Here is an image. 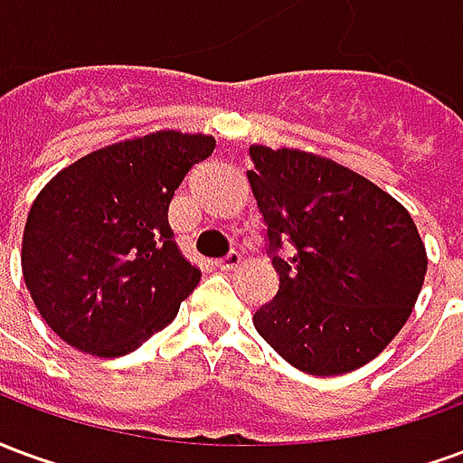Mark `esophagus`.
Returning <instances> with one entry per match:
<instances>
[{"mask_svg":"<svg viewBox=\"0 0 463 463\" xmlns=\"http://www.w3.org/2000/svg\"><path fill=\"white\" fill-rule=\"evenodd\" d=\"M241 262H242L241 252H235V250H232L231 255H225V258H221V260L215 262V268H221L222 272H231V270H235V268H238V265H241Z\"/></svg>","mask_w":463,"mask_h":463,"instance_id":"34e87169","label":"esophagus"}]
</instances>
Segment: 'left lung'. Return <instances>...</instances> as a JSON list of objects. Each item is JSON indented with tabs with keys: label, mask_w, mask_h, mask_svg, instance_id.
<instances>
[{
	"label": "left lung",
	"mask_w": 463,
	"mask_h": 463,
	"mask_svg": "<svg viewBox=\"0 0 463 463\" xmlns=\"http://www.w3.org/2000/svg\"><path fill=\"white\" fill-rule=\"evenodd\" d=\"M252 195L268 225L280 290L252 325L315 377L364 367L397 337L427 275L409 211L364 175L298 148L250 146ZM292 241L290 261L277 255Z\"/></svg>",
	"instance_id": "8db88e82"
}]
</instances>
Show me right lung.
Listing matches in <instances>:
<instances>
[{"label": "right lung", "mask_w": 463, "mask_h": 463, "mask_svg": "<svg viewBox=\"0 0 463 463\" xmlns=\"http://www.w3.org/2000/svg\"><path fill=\"white\" fill-rule=\"evenodd\" d=\"M213 148L205 133H146L89 153L39 191L22 272L39 315L66 345L121 357L171 325L201 270L173 241L168 205Z\"/></svg>", "instance_id": "1"}]
</instances>
